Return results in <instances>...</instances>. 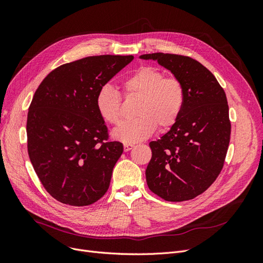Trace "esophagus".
Segmentation results:
<instances>
[{"instance_id": "obj_1", "label": "esophagus", "mask_w": 263, "mask_h": 263, "mask_svg": "<svg viewBox=\"0 0 263 263\" xmlns=\"http://www.w3.org/2000/svg\"><path fill=\"white\" fill-rule=\"evenodd\" d=\"M135 146L132 144H124V151H129L134 148Z\"/></svg>"}]
</instances>
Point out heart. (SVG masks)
Segmentation results:
<instances>
[{
    "label": "heart",
    "instance_id": "b5f03b06",
    "mask_svg": "<svg viewBox=\"0 0 263 263\" xmlns=\"http://www.w3.org/2000/svg\"><path fill=\"white\" fill-rule=\"evenodd\" d=\"M126 95L140 97L138 117L123 122L113 132L114 138L137 142L153 135L158 125L169 128L179 119L184 105V89L176 78H165L155 67H140L122 83ZM122 97L113 85L104 84L95 97V106L103 121L110 125L121 122Z\"/></svg>",
    "mask_w": 263,
    "mask_h": 263
}]
</instances>
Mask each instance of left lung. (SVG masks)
<instances>
[{
    "instance_id": "left-lung-1",
    "label": "left lung",
    "mask_w": 263,
    "mask_h": 263,
    "mask_svg": "<svg viewBox=\"0 0 263 263\" xmlns=\"http://www.w3.org/2000/svg\"><path fill=\"white\" fill-rule=\"evenodd\" d=\"M184 89V105L170 130L151 141L146 169L151 192L169 202L192 200L205 192L220 173L230 139L225 91L202 63L181 54L147 53Z\"/></svg>"
}]
</instances>
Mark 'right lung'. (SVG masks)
Masks as SVG:
<instances>
[{"instance_id": "obj_1", "label": "right lung", "mask_w": 263, "mask_h": 263, "mask_svg": "<svg viewBox=\"0 0 263 263\" xmlns=\"http://www.w3.org/2000/svg\"><path fill=\"white\" fill-rule=\"evenodd\" d=\"M133 59L104 54L66 63L36 90L27 115L28 156L42 184L57 201L86 206L108 190L123 144L108 141L95 97Z\"/></svg>"}]
</instances>
